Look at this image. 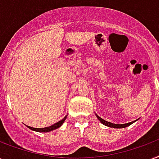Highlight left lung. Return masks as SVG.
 Wrapping results in <instances>:
<instances>
[{
  "label": "left lung",
  "mask_w": 159,
  "mask_h": 159,
  "mask_svg": "<svg viewBox=\"0 0 159 159\" xmlns=\"http://www.w3.org/2000/svg\"><path fill=\"white\" fill-rule=\"evenodd\" d=\"M97 115V114H96ZM97 117L98 118V120L101 122L102 124H104L105 126H107V127H110V128H126V127H128V126L131 125L132 123H133L135 121H133V122H131V123H124V124H115V123H109L107 121H105L104 119L101 118V117H99L97 115Z\"/></svg>",
  "instance_id": "8db88e82"
}]
</instances>
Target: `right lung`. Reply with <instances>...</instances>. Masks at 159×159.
Instances as JSON below:
<instances>
[{"label": "right lung", "mask_w": 159, "mask_h": 159, "mask_svg": "<svg viewBox=\"0 0 159 159\" xmlns=\"http://www.w3.org/2000/svg\"><path fill=\"white\" fill-rule=\"evenodd\" d=\"M66 117H67V116H66V117H64L63 119H61V121L57 122V123H56L55 124H53V125L50 126V127H47V128H31V127H30V126H27V128H30V129H31V130L36 131V132H39V133H47V132H50V131L55 130V129H57V128H60L61 126L63 124L64 121L66 120Z\"/></svg>", "instance_id": "1"}]
</instances>
